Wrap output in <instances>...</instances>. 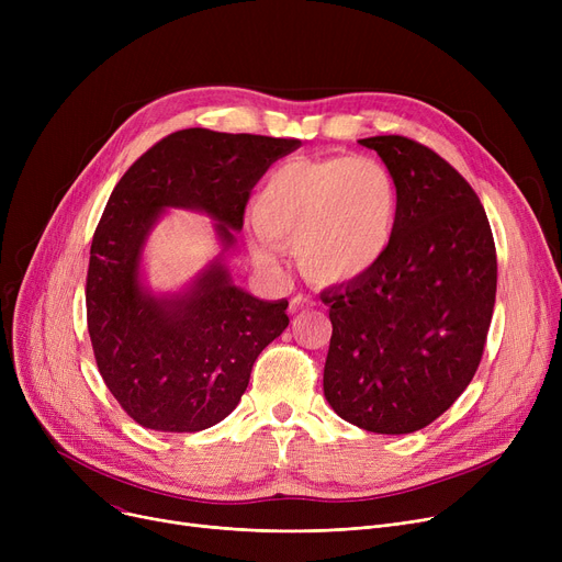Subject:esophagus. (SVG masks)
<instances>
[{
  "label": "esophagus",
  "mask_w": 562,
  "mask_h": 562,
  "mask_svg": "<svg viewBox=\"0 0 562 562\" xmlns=\"http://www.w3.org/2000/svg\"><path fill=\"white\" fill-rule=\"evenodd\" d=\"M310 307H314V301L310 296H303V293H299V296L291 299L289 312L296 314V312H303V310H310Z\"/></svg>",
  "instance_id": "34e87169"
}]
</instances>
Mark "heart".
<instances>
[{
  "instance_id": "1",
  "label": "heart",
  "mask_w": 562,
  "mask_h": 562,
  "mask_svg": "<svg viewBox=\"0 0 562 562\" xmlns=\"http://www.w3.org/2000/svg\"><path fill=\"white\" fill-rule=\"evenodd\" d=\"M398 214L396 180L378 159H293L276 168L257 195L252 257L276 269L278 243L296 248L314 282L356 280L387 255Z\"/></svg>"
}]
</instances>
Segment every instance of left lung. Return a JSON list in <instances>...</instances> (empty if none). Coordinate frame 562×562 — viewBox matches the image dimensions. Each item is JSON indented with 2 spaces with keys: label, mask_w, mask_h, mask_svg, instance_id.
Returning a JSON list of instances; mask_svg holds the SVG:
<instances>
[{
  "label": "left lung",
  "mask_w": 562,
  "mask_h": 562,
  "mask_svg": "<svg viewBox=\"0 0 562 562\" xmlns=\"http://www.w3.org/2000/svg\"><path fill=\"white\" fill-rule=\"evenodd\" d=\"M394 175L396 236L371 271L321 293L333 337L323 392L337 415L380 435L432 424L474 378L496 299V248L476 191L430 147L371 136Z\"/></svg>",
  "instance_id": "8db88e82"
}]
</instances>
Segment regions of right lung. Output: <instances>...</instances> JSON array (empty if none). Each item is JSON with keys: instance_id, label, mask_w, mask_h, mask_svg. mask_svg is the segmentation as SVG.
Segmentation results:
<instances>
[{"instance_id": "right-lung-1", "label": "right lung", "mask_w": 562, "mask_h": 562, "mask_svg": "<svg viewBox=\"0 0 562 562\" xmlns=\"http://www.w3.org/2000/svg\"><path fill=\"white\" fill-rule=\"evenodd\" d=\"M299 138L182 130L161 138L115 184L93 234L86 318L109 392L143 428L195 432L239 405L259 352L289 326V303L239 289L221 259L189 291L157 299L140 284V252L166 206L216 223L225 248L246 202Z\"/></svg>"}]
</instances>
